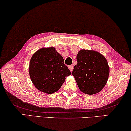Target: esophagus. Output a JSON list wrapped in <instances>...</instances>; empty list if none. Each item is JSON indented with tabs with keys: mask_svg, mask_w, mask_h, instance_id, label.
I'll return each mask as SVG.
<instances>
[{
	"mask_svg": "<svg viewBox=\"0 0 131 131\" xmlns=\"http://www.w3.org/2000/svg\"><path fill=\"white\" fill-rule=\"evenodd\" d=\"M68 68H69V70H70L71 72H72V70H73V67H72V66H69Z\"/></svg>",
	"mask_w": 131,
	"mask_h": 131,
	"instance_id": "1",
	"label": "esophagus"
}]
</instances>
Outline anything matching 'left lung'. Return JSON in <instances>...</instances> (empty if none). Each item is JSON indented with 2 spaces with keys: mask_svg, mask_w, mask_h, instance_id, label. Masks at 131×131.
I'll use <instances>...</instances> for the list:
<instances>
[{
  "mask_svg": "<svg viewBox=\"0 0 131 131\" xmlns=\"http://www.w3.org/2000/svg\"><path fill=\"white\" fill-rule=\"evenodd\" d=\"M77 60L72 74L80 91L87 95L101 91L110 72L106 58L97 51L83 49L78 52Z\"/></svg>",
  "mask_w": 131,
  "mask_h": 131,
  "instance_id": "8db88e82",
  "label": "left lung"
}]
</instances>
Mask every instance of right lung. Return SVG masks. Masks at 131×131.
<instances>
[{
	"label": "right lung",
	"instance_id": "1",
	"mask_svg": "<svg viewBox=\"0 0 131 131\" xmlns=\"http://www.w3.org/2000/svg\"><path fill=\"white\" fill-rule=\"evenodd\" d=\"M29 73L36 88L50 94L60 88L71 72L63 57L51 47L42 48L34 53L30 60Z\"/></svg>",
	"mask_w": 131,
	"mask_h": 131
}]
</instances>
